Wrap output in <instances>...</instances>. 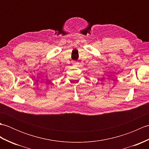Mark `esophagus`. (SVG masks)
<instances>
[{"mask_svg": "<svg viewBox=\"0 0 149 149\" xmlns=\"http://www.w3.org/2000/svg\"><path fill=\"white\" fill-rule=\"evenodd\" d=\"M77 63H74V65H77Z\"/></svg>", "mask_w": 149, "mask_h": 149, "instance_id": "34e87169", "label": "esophagus"}]
</instances>
